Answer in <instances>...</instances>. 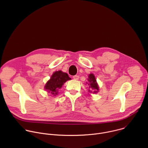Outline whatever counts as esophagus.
<instances>
[{
  "instance_id": "obj_1",
  "label": "esophagus",
  "mask_w": 148,
  "mask_h": 148,
  "mask_svg": "<svg viewBox=\"0 0 148 148\" xmlns=\"http://www.w3.org/2000/svg\"><path fill=\"white\" fill-rule=\"evenodd\" d=\"M73 78H74V79H75V80H77V79H79V76L77 75H74V76H73Z\"/></svg>"
}]
</instances>
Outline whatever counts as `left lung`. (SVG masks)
Listing matches in <instances>:
<instances>
[{"label": "left lung", "instance_id": "1", "mask_svg": "<svg viewBox=\"0 0 148 148\" xmlns=\"http://www.w3.org/2000/svg\"><path fill=\"white\" fill-rule=\"evenodd\" d=\"M88 82H87V84H88L89 86L88 91L90 92V91L92 92L91 90H92L93 93L98 92L99 90V87L97 82V80L95 79V77L93 74H90L88 75Z\"/></svg>", "mask_w": 148, "mask_h": 148}]
</instances>
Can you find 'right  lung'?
<instances>
[{"label":"right lung","mask_w":148,"mask_h":148,"mask_svg":"<svg viewBox=\"0 0 148 148\" xmlns=\"http://www.w3.org/2000/svg\"><path fill=\"white\" fill-rule=\"evenodd\" d=\"M70 79L71 78L67 73L61 71H55L46 84L45 88L49 93L55 96L57 95L58 89L61 88L67 81Z\"/></svg>","instance_id":"1"}]
</instances>
